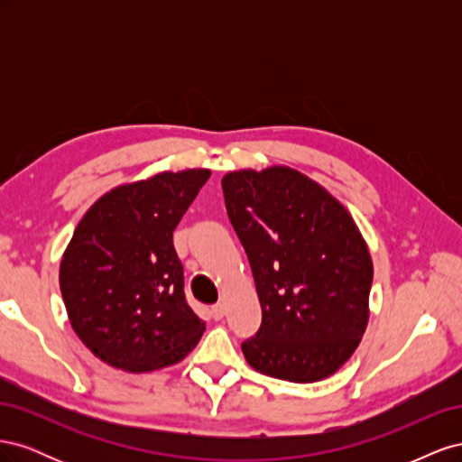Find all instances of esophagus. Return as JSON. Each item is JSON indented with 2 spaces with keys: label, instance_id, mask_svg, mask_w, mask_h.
<instances>
[{
  "label": "esophagus",
  "instance_id": "1",
  "mask_svg": "<svg viewBox=\"0 0 462 462\" xmlns=\"http://www.w3.org/2000/svg\"><path fill=\"white\" fill-rule=\"evenodd\" d=\"M226 316V302H217L216 306H212V318L214 319H221Z\"/></svg>",
  "mask_w": 462,
  "mask_h": 462
}]
</instances>
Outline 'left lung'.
Masks as SVG:
<instances>
[{
  "instance_id": "left-lung-1",
  "label": "left lung",
  "mask_w": 462,
  "mask_h": 462,
  "mask_svg": "<svg viewBox=\"0 0 462 462\" xmlns=\"http://www.w3.org/2000/svg\"><path fill=\"white\" fill-rule=\"evenodd\" d=\"M221 187L262 306L258 333L243 343L246 362L277 380H326L368 326L365 236L328 189L289 165L229 171Z\"/></svg>"
}]
</instances>
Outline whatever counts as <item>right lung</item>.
<instances>
[{"mask_svg": "<svg viewBox=\"0 0 462 462\" xmlns=\"http://www.w3.org/2000/svg\"><path fill=\"white\" fill-rule=\"evenodd\" d=\"M209 175L194 167L123 183L80 217L60 289L77 337L106 365L153 372L200 341L206 321L185 300L173 231Z\"/></svg>", "mask_w": 462, "mask_h": 462, "instance_id": "1", "label": "right lung"}]
</instances>
